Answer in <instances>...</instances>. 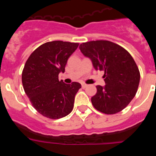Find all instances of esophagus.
Returning a JSON list of instances; mask_svg holds the SVG:
<instances>
[{
  "label": "esophagus",
  "mask_w": 156,
  "mask_h": 156,
  "mask_svg": "<svg viewBox=\"0 0 156 156\" xmlns=\"http://www.w3.org/2000/svg\"><path fill=\"white\" fill-rule=\"evenodd\" d=\"M87 87V84H85V83H82V87L83 88H86Z\"/></svg>",
  "instance_id": "34e87169"
}]
</instances>
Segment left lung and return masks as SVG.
I'll return each mask as SVG.
<instances>
[{
    "instance_id": "left-lung-1",
    "label": "left lung",
    "mask_w": 156,
    "mask_h": 156,
    "mask_svg": "<svg viewBox=\"0 0 156 156\" xmlns=\"http://www.w3.org/2000/svg\"><path fill=\"white\" fill-rule=\"evenodd\" d=\"M83 55L91 60L96 70H103L105 85H98L91 98L95 108L105 114L122 111L134 98L140 82V72L130 54L108 41H93L80 45Z\"/></svg>"
}]
</instances>
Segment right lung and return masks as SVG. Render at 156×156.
Listing matches in <instances>:
<instances>
[{"mask_svg": "<svg viewBox=\"0 0 156 156\" xmlns=\"http://www.w3.org/2000/svg\"><path fill=\"white\" fill-rule=\"evenodd\" d=\"M78 43L55 41L43 44L30 55L22 73L24 90L40 114L49 119L66 116L73 108L80 83L66 84L58 80Z\"/></svg>", "mask_w": 156, "mask_h": 156, "instance_id": "add662e5", "label": "right lung"}]
</instances>
